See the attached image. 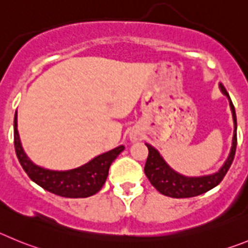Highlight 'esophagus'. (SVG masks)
I'll use <instances>...</instances> for the list:
<instances>
[{
    "mask_svg": "<svg viewBox=\"0 0 248 248\" xmlns=\"http://www.w3.org/2000/svg\"><path fill=\"white\" fill-rule=\"evenodd\" d=\"M129 138H131V140H140V135H138V133H131V135H129Z\"/></svg>",
    "mask_w": 248,
    "mask_h": 248,
    "instance_id": "esophagus-1",
    "label": "esophagus"
}]
</instances>
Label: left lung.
<instances>
[{
  "label": "left lung",
  "mask_w": 248,
  "mask_h": 248,
  "mask_svg": "<svg viewBox=\"0 0 248 248\" xmlns=\"http://www.w3.org/2000/svg\"><path fill=\"white\" fill-rule=\"evenodd\" d=\"M218 88L225 96L229 99L230 108L232 112L233 136L232 146L230 149L229 157L225 160L221 168L215 173L200 175V177H186V175H183V174L171 169L168 163L164 160V158L160 155L159 152L149 143H146L147 148H148V158H147L146 166H144V173H146L151 184L163 195L179 199V198H191V196H198L200 194L206 193L221 183V180L226 175L227 170L232 164V160L235 158L236 146H237V120H236L235 108H233L232 101L230 99L229 93L222 85H218Z\"/></svg>",
  "instance_id": "1"
}]
</instances>
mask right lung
<instances>
[{
    "label": "right lung",
    "mask_w": 248,
    "mask_h": 248,
    "mask_svg": "<svg viewBox=\"0 0 248 248\" xmlns=\"http://www.w3.org/2000/svg\"><path fill=\"white\" fill-rule=\"evenodd\" d=\"M17 111L13 121L16 155L28 177L46 190L64 198H88L96 194L105 184L111 163L124 149L119 146L93 158L90 162L69 170H52L37 166L26 155L17 128Z\"/></svg>",
    "instance_id": "1"
}]
</instances>
